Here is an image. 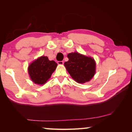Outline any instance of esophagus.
Here are the masks:
<instances>
[{
  "instance_id": "esophagus-1",
  "label": "esophagus",
  "mask_w": 132,
  "mask_h": 132,
  "mask_svg": "<svg viewBox=\"0 0 132 132\" xmlns=\"http://www.w3.org/2000/svg\"><path fill=\"white\" fill-rule=\"evenodd\" d=\"M57 64L62 65V64H63V61H57Z\"/></svg>"
}]
</instances>
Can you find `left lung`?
<instances>
[{
  "mask_svg": "<svg viewBox=\"0 0 132 132\" xmlns=\"http://www.w3.org/2000/svg\"><path fill=\"white\" fill-rule=\"evenodd\" d=\"M69 61L64 63L71 77L79 83L88 82L95 73V62L93 58L77 52L68 55Z\"/></svg>",
  "mask_w": 132,
  "mask_h": 132,
  "instance_id": "8db88e82",
  "label": "left lung"
}]
</instances>
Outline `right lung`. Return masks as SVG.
Masks as SVG:
<instances>
[{"instance_id": "1", "label": "right lung", "mask_w": 132, "mask_h": 132, "mask_svg": "<svg viewBox=\"0 0 132 132\" xmlns=\"http://www.w3.org/2000/svg\"><path fill=\"white\" fill-rule=\"evenodd\" d=\"M56 66L54 61H50L47 56H42L30 64L28 73L33 82L42 85L51 77Z\"/></svg>"}]
</instances>
